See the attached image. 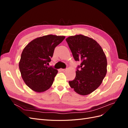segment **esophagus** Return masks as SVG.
<instances>
[{
    "mask_svg": "<svg viewBox=\"0 0 128 128\" xmlns=\"http://www.w3.org/2000/svg\"><path fill=\"white\" fill-rule=\"evenodd\" d=\"M61 70L62 71V72H66L67 70V69H61Z\"/></svg>",
    "mask_w": 128,
    "mask_h": 128,
    "instance_id": "obj_1",
    "label": "esophagus"
}]
</instances>
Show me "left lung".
Returning a JSON list of instances; mask_svg holds the SVG:
<instances>
[{
    "label": "left lung",
    "mask_w": 128,
    "mask_h": 128,
    "mask_svg": "<svg viewBox=\"0 0 128 128\" xmlns=\"http://www.w3.org/2000/svg\"><path fill=\"white\" fill-rule=\"evenodd\" d=\"M66 40L75 60L81 62L75 79L69 81V86L79 94H90L100 86L106 75L105 54L95 40L82 34L70 36Z\"/></svg>",
    "instance_id": "obj_1"
}]
</instances>
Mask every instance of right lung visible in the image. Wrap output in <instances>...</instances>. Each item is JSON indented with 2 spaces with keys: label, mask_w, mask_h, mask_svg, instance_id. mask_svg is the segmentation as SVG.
Returning a JSON list of instances; mask_svg holds the SVG:
<instances>
[{
  "label": "right lung",
  "mask_w": 128,
  "mask_h": 128,
  "mask_svg": "<svg viewBox=\"0 0 128 128\" xmlns=\"http://www.w3.org/2000/svg\"><path fill=\"white\" fill-rule=\"evenodd\" d=\"M64 38L53 34L40 37L30 42L23 50L19 69L24 83L33 91L42 92L52 86L58 70L48 65L54 48Z\"/></svg>",
  "instance_id": "right-lung-1"
}]
</instances>
